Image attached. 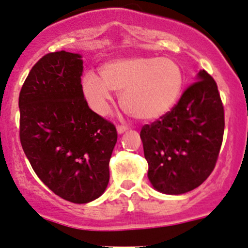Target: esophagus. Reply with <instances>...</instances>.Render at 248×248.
<instances>
[{
  "instance_id": "34e87169",
  "label": "esophagus",
  "mask_w": 248,
  "mask_h": 248,
  "mask_svg": "<svg viewBox=\"0 0 248 248\" xmlns=\"http://www.w3.org/2000/svg\"><path fill=\"white\" fill-rule=\"evenodd\" d=\"M127 129H128V127H126V126H117L116 127V131L119 134H122V133L126 132Z\"/></svg>"
}]
</instances>
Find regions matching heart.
<instances>
[{"label": "heart", "instance_id": "1", "mask_svg": "<svg viewBox=\"0 0 248 248\" xmlns=\"http://www.w3.org/2000/svg\"><path fill=\"white\" fill-rule=\"evenodd\" d=\"M100 77L89 71L82 89L91 109L107 114L113 90L121 93V106L139 120L165 115L174 106L183 88V72L176 62L158 57L120 58L104 64Z\"/></svg>", "mask_w": 248, "mask_h": 248}]
</instances>
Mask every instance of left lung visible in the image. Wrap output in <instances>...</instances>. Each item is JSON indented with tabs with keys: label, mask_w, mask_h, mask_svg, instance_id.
Returning a JSON list of instances; mask_svg holds the SVG:
<instances>
[{
	"label": "left lung",
	"mask_w": 248,
	"mask_h": 248,
	"mask_svg": "<svg viewBox=\"0 0 248 248\" xmlns=\"http://www.w3.org/2000/svg\"><path fill=\"white\" fill-rule=\"evenodd\" d=\"M178 103L140 132L147 176L159 192L182 195L212 173L225 131V110L214 78L197 75Z\"/></svg>",
	"instance_id": "1"
}]
</instances>
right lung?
<instances>
[{
  "mask_svg": "<svg viewBox=\"0 0 248 248\" xmlns=\"http://www.w3.org/2000/svg\"><path fill=\"white\" fill-rule=\"evenodd\" d=\"M82 72L80 54H45L32 67L19 96L26 157L49 190L78 204L104 192L117 140L115 126L88 106Z\"/></svg>",
  "mask_w": 248,
  "mask_h": 248,
  "instance_id": "1",
  "label": "right lung"
}]
</instances>
